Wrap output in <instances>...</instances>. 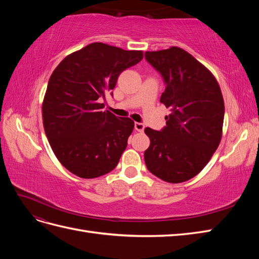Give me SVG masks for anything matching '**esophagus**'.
I'll return each instance as SVG.
<instances>
[{
  "label": "esophagus",
  "mask_w": 259,
  "mask_h": 259,
  "mask_svg": "<svg viewBox=\"0 0 259 259\" xmlns=\"http://www.w3.org/2000/svg\"><path fill=\"white\" fill-rule=\"evenodd\" d=\"M135 130L137 132H144L145 130V125L143 123H139V122H136L135 123Z\"/></svg>",
  "instance_id": "esophagus-1"
}]
</instances>
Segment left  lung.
I'll return each mask as SVG.
<instances>
[{"mask_svg":"<svg viewBox=\"0 0 259 259\" xmlns=\"http://www.w3.org/2000/svg\"><path fill=\"white\" fill-rule=\"evenodd\" d=\"M147 61L162 74L160 101L170 109L161 132L146 127L150 146L145 162L166 183H184L205 167L223 136L225 104L215 76L185 50L146 52Z\"/></svg>","mask_w":259,"mask_h":259,"instance_id":"8db88e82","label":"left lung"}]
</instances>
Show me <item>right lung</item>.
Instances as JSON below:
<instances>
[{"instance_id":"right-lung-1","label":"right lung","mask_w":259,"mask_h":259,"mask_svg":"<svg viewBox=\"0 0 259 259\" xmlns=\"http://www.w3.org/2000/svg\"><path fill=\"white\" fill-rule=\"evenodd\" d=\"M143 57V51L92 43L53 71L42 104L44 131L56 158L72 174L96 178L117 165L135 124L103 111L99 100Z\"/></svg>"}]
</instances>
